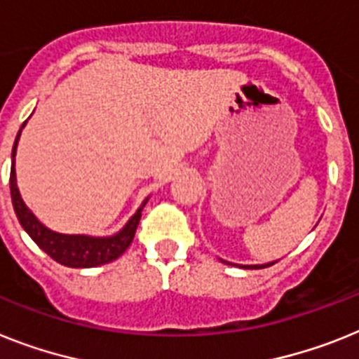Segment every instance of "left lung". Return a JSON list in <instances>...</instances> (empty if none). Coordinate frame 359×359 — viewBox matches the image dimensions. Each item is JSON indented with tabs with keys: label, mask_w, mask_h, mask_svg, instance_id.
<instances>
[{
	"label": "left lung",
	"mask_w": 359,
	"mask_h": 359,
	"mask_svg": "<svg viewBox=\"0 0 359 359\" xmlns=\"http://www.w3.org/2000/svg\"><path fill=\"white\" fill-rule=\"evenodd\" d=\"M222 261V259H221ZM222 263L228 264V261H222ZM277 261H272V263H264V264H237V266L241 268H248V270H259V268H266V266H272V264H276Z\"/></svg>",
	"instance_id": "1"
}]
</instances>
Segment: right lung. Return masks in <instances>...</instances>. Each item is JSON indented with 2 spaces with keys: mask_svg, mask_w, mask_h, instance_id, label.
Masks as SVG:
<instances>
[{
  "mask_svg": "<svg viewBox=\"0 0 359 359\" xmlns=\"http://www.w3.org/2000/svg\"><path fill=\"white\" fill-rule=\"evenodd\" d=\"M25 123L21 126V129L25 128ZM21 129L18 131V137L14 140V147H12V162H11V197L12 206L16 212L18 221H20L21 228L29 233L36 245L43 250L45 254L56 261V263L63 264L69 268H93L100 266V264L111 263L114 259H118L120 255L128 250L131 245V241L137 231L138 221L142 217V210L149 197L144 198V203L140 204L135 215L129 219L120 231H116L114 236L107 237H95V236H82V233H58V231L50 230L45 224L38 221V217L27 208L23 203V198L20 195L16 182V149L18 142H20Z\"/></svg>",
  "mask_w": 359,
  "mask_h": 359,
  "instance_id": "add662e5",
  "label": "right lung"
}]
</instances>
